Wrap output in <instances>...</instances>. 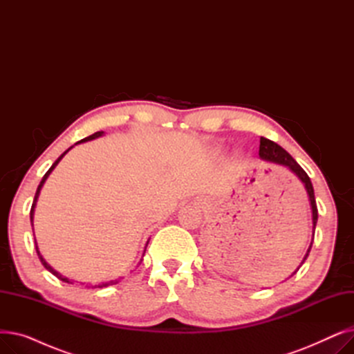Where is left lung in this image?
I'll list each match as a JSON object with an SVG mask.
<instances>
[{"mask_svg": "<svg viewBox=\"0 0 354 354\" xmlns=\"http://www.w3.org/2000/svg\"><path fill=\"white\" fill-rule=\"evenodd\" d=\"M259 158H261L263 160L266 162H270V163H277V165H281V166H286L288 167V169L299 178L303 183V187L308 195V201H310V208H311V219H313V238H311V243H310V247L303 258V261L300 263L299 268L304 264V261L308 257V252L311 250V245H313V239H314V231H315V225H317V219H319V211H317V205H315V198H314V189H313V183L308 178V175L306 174V171L303 169V167L297 163L292 156L284 151V149L280 146L274 143L272 140L270 139H266V138H261L259 139ZM299 268H297L290 277H292L297 271H299ZM288 277V278H290Z\"/></svg>", "mask_w": 354, "mask_h": 354, "instance_id": "obj_1", "label": "left lung"}]
</instances>
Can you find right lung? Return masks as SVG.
Returning a JSON list of instances; mask_svg holds the SVG:
<instances>
[{"mask_svg":"<svg viewBox=\"0 0 354 354\" xmlns=\"http://www.w3.org/2000/svg\"><path fill=\"white\" fill-rule=\"evenodd\" d=\"M104 135V132H96V133H93L91 136H88V138H84V139H82L80 142H77V143H74L73 146H70L68 149H67V151L66 152H63L60 156H59V159L57 160H55L53 165H51V167H50V169L46 172V175L43 176V179H41V182H40V185H39V188H37V192H35V196H34V201H32V207H31V211H30V221H31V227L34 225L32 224V221H34V211H35V205H37V201H39V196H40V192H41V189H43V185L46 183V180H47V178L50 176V174L54 171V167L55 166H57L59 165V162L64 158V155L70 151V149H73L74 146H76V145H79V143H84V142H88V140H93V139H97V138H100V136H103ZM34 241H35V236H34ZM147 244H149V239H147V243H146V245H145V250H143V255H145V251H146V247H147ZM35 251H37V255H39V258H40V261H41V264L44 266V268L46 270H48L53 275H55V277H57L59 278V280H62V281H64V283H67V284H74V281H71L70 280V278H67V277H64L63 274H60L59 271H55L47 261H46V259L43 258V255L40 254V250H39V245H37V241H35ZM143 255H142V258H140V261H139V264L142 263V259H143ZM138 264V266H139ZM136 266V267H138ZM122 278L123 277H119V278H116V280H110V281H103V283H100V284H96V286H88V284H86V287H91V288H103V287H109V286H113V284H118L120 280H122ZM80 284H84V283H80Z\"/></svg>","mask_w":354,"mask_h":354,"instance_id":"obj_1","label":"right lung"}]
</instances>
